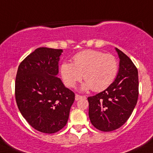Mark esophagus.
I'll return each instance as SVG.
<instances>
[{
	"instance_id": "34e87169",
	"label": "esophagus",
	"mask_w": 153,
	"mask_h": 153,
	"mask_svg": "<svg viewBox=\"0 0 153 153\" xmlns=\"http://www.w3.org/2000/svg\"><path fill=\"white\" fill-rule=\"evenodd\" d=\"M81 98H84V96H80V95H78V94L75 95V100H76V101L79 100V99H81Z\"/></svg>"
}]
</instances>
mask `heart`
<instances>
[{"mask_svg": "<svg viewBox=\"0 0 153 153\" xmlns=\"http://www.w3.org/2000/svg\"><path fill=\"white\" fill-rule=\"evenodd\" d=\"M119 71V63L114 55L96 50H85L73 57V63L65 61L60 68L65 85L74 87L82 79L83 90L95 92L106 90L112 84Z\"/></svg>", "mask_w": 153, "mask_h": 153, "instance_id": "heart-1", "label": "heart"}]
</instances>
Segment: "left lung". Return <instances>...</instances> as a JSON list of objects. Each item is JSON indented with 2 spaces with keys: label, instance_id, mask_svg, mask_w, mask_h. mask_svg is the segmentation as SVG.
I'll use <instances>...</instances> for the list:
<instances>
[{
  "label": "left lung",
  "instance_id": "8db88e82",
  "mask_svg": "<svg viewBox=\"0 0 153 153\" xmlns=\"http://www.w3.org/2000/svg\"><path fill=\"white\" fill-rule=\"evenodd\" d=\"M120 69L109 87L87 98L89 117L93 126L111 131L122 126L131 116L138 98V72L131 59L116 48Z\"/></svg>",
  "mask_w": 153,
  "mask_h": 153
}]
</instances>
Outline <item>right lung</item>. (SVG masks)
<instances>
[{
    "label": "right lung",
    "mask_w": 153,
    "mask_h": 153,
    "mask_svg": "<svg viewBox=\"0 0 153 153\" xmlns=\"http://www.w3.org/2000/svg\"><path fill=\"white\" fill-rule=\"evenodd\" d=\"M63 50L36 48L20 63L15 84L16 103L37 131L52 134L67 123L75 93L57 75Z\"/></svg>",
    "instance_id": "1"
}]
</instances>
